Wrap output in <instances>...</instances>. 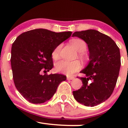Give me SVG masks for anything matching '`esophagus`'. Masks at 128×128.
<instances>
[{"instance_id": "34e87169", "label": "esophagus", "mask_w": 128, "mask_h": 128, "mask_svg": "<svg viewBox=\"0 0 128 128\" xmlns=\"http://www.w3.org/2000/svg\"><path fill=\"white\" fill-rule=\"evenodd\" d=\"M74 79V78L72 77V76H67V80H73V79Z\"/></svg>"}]
</instances>
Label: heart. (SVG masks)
I'll use <instances>...</instances> for the list:
<instances>
[{
	"instance_id": "b5f03b06",
	"label": "heart",
	"mask_w": 128,
	"mask_h": 128,
	"mask_svg": "<svg viewBox=\"0 0 128 128\" xmlns=\"http://www.w3.org/2000/svg\"><path fill=\"white\" fill-rule=\"evenodd\" d=\"M70 44L73 48L78 52H80L79 54V56L81 58H84L83 53L86 50V42L83 40L75 38L70 41ZM61 45L58 46L54 49L52 53V56L54 60L58 59L59 57L60 50ZM55 70L57 72L66 74L67 76H72L82 68L81 63L78 60L73 61H67L65 60H61L55 64Z\"/></svg>"
}]
</instances>
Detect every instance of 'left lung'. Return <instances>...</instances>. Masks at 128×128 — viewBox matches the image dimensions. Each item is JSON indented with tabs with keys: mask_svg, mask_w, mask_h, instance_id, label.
I'll return each instance as SVG.
<instances>
[{
	"mask_svg": "<svg viewBox=\"0 0 128 128\" xmlns=\"http://www.w3.org/2000/svg\"><path fill=\"white\" fill-rule=\"evenodd\" d=\"M72 36L87 44L90 60L80 71L86 74L80 78L83 86L73 91V96L85 106H96L108 99L115 88L121 65L119 48L110 36L94 29L75 32Z\"/></svg>",
	"mask_w": 128,
	"mask_h": 128,
	"instance_id": "obj_1",
	"label": "left lung"
}]
</instances>
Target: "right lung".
<instances>
[{
  "label": "right lung",
  "mask_w": 128,
  "mask_h": 128,
  "mask_svg": "<svg viewBox=\"0 0 128 128\" xmlns=\"http://www.w3.org/2000/svg\"><path fill=\"white\" fill-rule=\"evenodd\" d=\"M70 31L55 32L36 29L22 34L11 48V64L16 88L24 99L32 104H42L56 92L66 76L47 74L54 67V49L71 36ZM42 72L44 75L40 74Z\"/></svg>",
  "instance_id": "add662e5"
}]
</instances>
